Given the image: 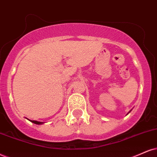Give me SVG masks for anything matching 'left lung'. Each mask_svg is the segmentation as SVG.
I'll use <instances>...</instances> for the list:
<instances>
[{
  "label": "left lung",
  "instance_id": "1",
  "mask_svg": "<svg viewBox=\"0 0 157 157\" xmlns=\"http://www.w3.org/2000/svg\"><path fill=\"white\" fill-rule=\"evenodd\" d=\"M131 111H132V110H131ZM131 111H129V112H130ZM128 113H127V114H128Z\"/></svg>",
  "mask_w": 157,
  "mask_h": 157
}]
</instances>
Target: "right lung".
Listing matches in <instances>:
<instances>
[{
	"instance_id": "1",
	"label": "right lung",
	"mask_w": 157,
	"mask_h": 157,
	"mask_svg": "<svg viewBox=\"0 0 157 157\" xmlns=\"http://www.w3.org/2000/svg\"><path fill=\"white\" fill-rule=\"evenodd\" d=\"M28 120H29V121H31L32 123H33V124H43L44 123V122H42V121H34V120H30V119H28Z\"/></svg>"
}]
</instances>
